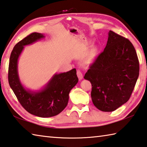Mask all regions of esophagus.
<instances>
[{
    "label": "esophagus",
    "mask_w": 147,
    "mask_h": 147,
    "mask_svg": "<svg viewBox=\"0 0 147 147\" xmlns=\"http://www.w3.org/2000/svg\"><path fill=\"white\" fill-rule=\"evenodd\" d=\"M76 74H77V76H78L79 80H82L83 79V74L82 72L80 71V70H78L76 72Z\"/></svg>",
    "instance_id": "esophagus-1"
}]
</instances>
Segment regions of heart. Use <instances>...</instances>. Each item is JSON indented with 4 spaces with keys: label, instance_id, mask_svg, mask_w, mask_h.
I'll use <instances>...</instances> for the list:
<instances>
[{
    "label": "heart",
    "instance_id": "b5f03b06",
    "mask_svg": "<svg viewBox=\"0 0 147 147\" xmlns=\"http://www.w3.org/2000/svg\"><path fill=\"white\" fill-rule=\"evenodd\" d=\"M100 55V50L97 47H93L88 51L82 60L83 64L85 65H90L92 64L97 60Z\"/></svg>",
    "mask_w": 147,
    "mask_h": 147
}]
</instances>
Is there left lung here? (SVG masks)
Here are the masks:
<instances>
[{"mask_svg":"<svg viewBox=\"0 0 147 147\" xmlns=\"http://www.w3.org/2000/svg\"><path fill=\"white\" fill-rule=\"evenodd\" d=\"M140 64L129 40L112 31L107 43L84 78L91 83L94 106L103 112L115 111L129 100L139 76Z\"/></svg>","mask_w":147,"mask_h":147,"instance_id":"1","label":"left lung"}]
</instances>
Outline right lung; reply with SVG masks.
<instances>
[{"label":"right lung","instance_id":"1","mask_svg":"<svg viewBox=\"0 0 147 147\" xmlns=\"http://www.w3.org/2000/svg\"><path fill=\"white\" fill-rule=\"evenodd\" d=\"M45 36L33 33L15 45L11 53L8 69L10 87L22 106L28 113L41 118L60 114L68 103L69 94L78 82L76 69L55 74L43 89L32 91L21 84L18 73V60L24 46L34 43Z\"/></svg>","mask_w":147,"mask_h":147}]
</instances>
